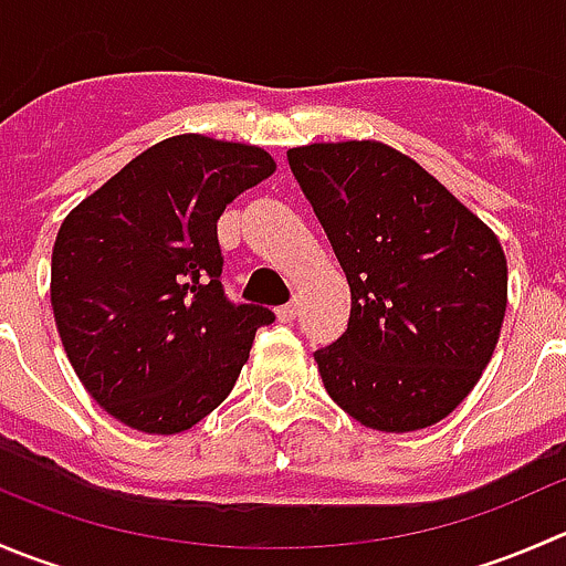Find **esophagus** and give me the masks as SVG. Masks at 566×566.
<instances>
[{
    "label": "esophagus",
    "mask_w": 566,
    "mask_h": 566,
    "mask_svg": "<svg viewBox=\"0 0 566 566\" xmlns=\"http://www.w3.org/2000/svg\"><path fill=\"white\" fill-rule=\"evenodd\" d=\"M295 315H298V310H295V304L279 306V310H276V319H279V323H293Z\"/></svg>",
    "instance_id": "obj_1"
}]
</instances>
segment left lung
I'll list each match as a JSON object with an SVG mask.
<instances>
[{
	"label": "left lung",
	"mask_w": 566,
	"mask_h": 566,
	"mask_svg": "<svg viewBox=\"0 0 566 566\" xmlns=\"http://www.w3.org/2000/svg\"><path fill=\"white\" fill-rule=\"evenodd\" d=\"M287 158L350 284L347 331L315 353L325 391L369 430L438 424L499 345V235L384 142H312Z\"/></svg>",
	"instance_id": "8db88e82"
}]
</instances>
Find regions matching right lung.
Segmentation results:
<instances>
[{"label":"right lung","instance_id":"obj_1","mask_svg":"<svg viewBox=\"0 0 566 566\" xmlns=\"http://www.w3.org/2000/svg\"><path fill=\"white\" fill-rule=\"evenodd\" d=\"M276 172L271 153L180 134L147 147L62 221L51 310L90 397L147 436L191 430L249 361L265 306L221 290L216 221Z\"/></svg>","mask_w":566,"mask_h":566}]
</instances>
